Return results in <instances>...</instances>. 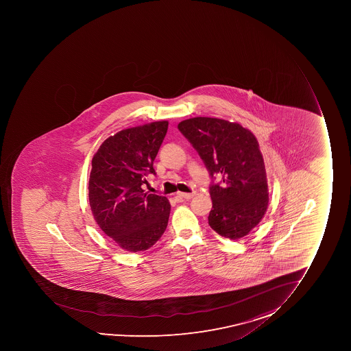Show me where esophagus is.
Wrapping results in <instances>:
<instances>
[{
	"mask_svg": "<svg viewBox=\"0 0 351 351\" xmlns=\"http://www.w3.org/2000/svg\"><path fill=\"white\" fill-rule=\"evenodd\" d=\"M178 195L180 197V198L186 199V200H189V199L193 198L195 193H193V192H192V193H184V192H180Z\"/></svg>",
	"mask_w": 351,
	"mask_h": 351,
	"instance_id": "esophagus-1",
	"label": "esophagus"
}]
</instances>
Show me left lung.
<instances>
[{
  "mask_svg": "<svg viewBox=\"0 0 351 351\" xmlns=\"http://www.w3.org/2000/svg\"><path fill=\"white\" fill-rule=\"evenodd\" d=\"M178 130L197 149L212 178L208 223L222 237L236 240L261 222L269 202L263 156L255 136L222 119H188ZM214 174L223 178L214 184Z\"/></svg>",
  "mask_w": 351,
  "mask_h": 351,
  "instance_id": "1",
  "label": "left lung"
}]
</instances>
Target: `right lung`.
<instances>
[{"label":"right lung","instance_id":"right-lung-1","mask_svg":"<svg viewBox=\"0 0 351 351\" xmlns=\"http://www.w3.org/2000/svg\"><path fill=\"white\" fill-rule=\"evenodd\" d=\"M167 129L168 121H156L121 130L105 139L91 161V212L122 250H149L168 224V199L143 190L147 175H156L153 161Z\"/></svg>","mask_w":351,"mask_h":351}]
</instances>
